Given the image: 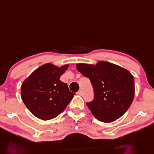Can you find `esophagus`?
<instances>
[{"mask_svg":"<svg viewBox=\"0 0 154 154\" xmlns=\"http://www.w3.org/2000/svg\"><path fill=\"white\" fill-rule=\"evenodd\" d=\"M77 95H83V92H82V90H79V91L77 92Z\"/></svg>","mask_w":154,"mask_h":154,"instance_id":"1","label":"esophagus"}]
</instances>
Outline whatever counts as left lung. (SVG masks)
Masks as SVG:
<instances>
[{"label": "left lung", "instance_id": "1", "mask_svg": "<svg viewBox=\"0 0 154 154\" xmlns=\"http://www.w3.org/2000/svg\"><path fill=\"white\" fill-rule=\"evenodd\" d=\"M76 68L93 85L94 100L86 104L97 120L112 122L126 113L135 94L134 76L129 71L104 61L96 65L77 63Z\"/></svg>", "mask_w": 154, "mask_h": 154}]
</instances>
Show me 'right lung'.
I'll return each mask as SVG.
<instances>
[{"label":"right lung","instance_id":"right-lung-1","mask_svg":"<svg viewBox=\"0 0 154 154\" xmlns=\"http://www.w3.org/2000/svg\"><path fill=\"white\" fill-rule=\"evenodd\" d=\"M69 65L61 67L45 63L36 69L21 85L20 95L25 105L36 118L51 120L62 113L75 93L59 78Z\"/></svg>","mask_w":154,"mask_h":154}]
</instances>
